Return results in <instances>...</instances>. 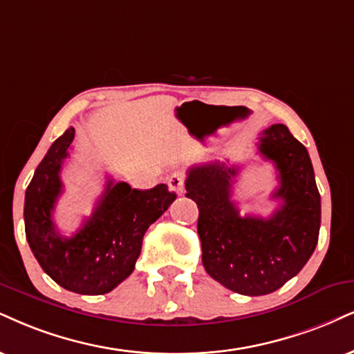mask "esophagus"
Instances as JSON below:
<instances>
[{
    "mask_svg": "<svg viewBox=\"0 0 354 354\" xmlns=\"http://www.w3.org/2000/svg\"><path fill=\"white\" fill-rule=\"evenodd\" d=\"M167 185H169V189L174 192V194H177V195L184 194V190H185L184 174H180V172L172 174V176L167 178Z\"/></svg>",
    "mask_w": 354,
    "mask_h": 354,
    "instance_id": "34e87169",
    "label": "esophagus"
}]
</instances>
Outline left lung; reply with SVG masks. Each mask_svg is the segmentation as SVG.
<instances>
[{"instance_id":"8db88e82","label":"left lung","mask_w":354,"mask_h":354,"mask_svg":"<svg viewBox=\"0 0 354 354\" xmlns=\"http://www.w3.org/2000/svg\"><path fill=\"white\" fill-rule=\"evenodd\" d=\"M259 154L276 165L281 205L269 218L239 215L231 189L239 167L228 160L187 172V197L198 207L203 268L226 289L266 295L297 276L310 259L320 231V194L312 160L286 124L263 131Z\"/></svg>"}]
</instances>
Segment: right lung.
<instances>
[{
	"instance_id": "1",
	"label": "right lung",
	"mask_w": 354,
	"mask_h": 354,
	"mask_svg": "<svg viewBox=\"0 0 354 354\" xmlns=\"http://www.w3.org/2000/svg\"><path fill=\"white\" fill-rule=\"evenodd\" d=\"M73 138V128L57 138L34 172L24 200L26 238L44 272L64 289L106 294L131 276L144 233L167 210L176 194L165 184L138 190L108 178L91 216L71 238L62 236L52 212L64 192L60 170Z\"/></svg>"
}]
</instances>
